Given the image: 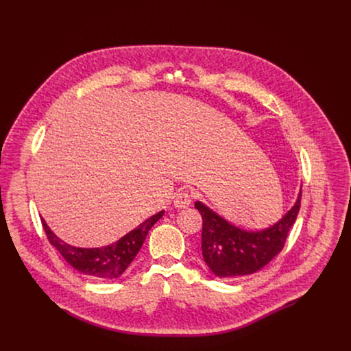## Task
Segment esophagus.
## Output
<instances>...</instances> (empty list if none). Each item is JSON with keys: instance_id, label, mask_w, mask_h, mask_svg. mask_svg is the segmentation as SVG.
Masks as SVG:
<instances>
[{"instance_id": "obj_1", "label": "esophagus", "mask_w": 351, "mask_h": 351, "mask_svg": "<svg viewBox=\"0 0 351 351\" xmlns=\"http://www.w3.org/2000/svg\"><path fill=\"white\" fill-rule=\"evenodd\" d=\"M191 204V195L187 191H180L173 199V206L176 208H187Z\"/></svg>"}]
</instances>
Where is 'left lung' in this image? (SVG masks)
Listing matches in <instances>:
<instances>
[{"instance_id":"left-lung-1","label":"left lung","mask_w":351,"mask_h":351,"mask_svg":"<svg viewBox=\"0 0 351 351\" xmlns=\"http://www.w3.org/2000/svg\"><path fill=\"white\" fill-rule=\"evenodd\" d=\"M300 199L302 190L294 206L276 223L261 230L241 229L202 202H195L194 207L203 217V258L211 272L219 278H239L264 268L282 252L300 211Z\"/></svg>"}]
</instances>
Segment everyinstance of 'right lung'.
<instances>
[{
    "mask_svg": "<svg viewBox=\"0 0 351 351\" xmlns=\"http://www.w3.org/2000/svg\"><path fill=\"white\" fill-rule=\"evenodd\" d=\"M164 213L165 211H160L156 215L149 217L136 229L121 237L118 241L95 248L71 245L54 234V232L48 228L43 218L41 223L49 243L58 250L60 254L71 267L84 275L108 280L119 278L128 269V267L137 256L138 250L141 248L148 230L154 226L158 219L162 218Z\"/></svg>",
    "mask_w": 351,
    "mask_h": 351,
    "instance_id": "add662e5",
    "label": "right lung"
}]
</instances>
